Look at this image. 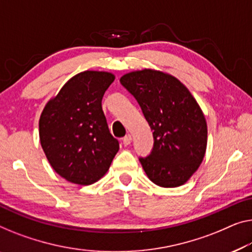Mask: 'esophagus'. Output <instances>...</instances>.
I'll use <instances>...</instances> for the list:
<instances>
[{
	"label": "esophagus",
	"mask_w": 252,
	"mask_h": 252,
	"mask_svg": "<svg viewBox=\"0 0 252 252\" xmlns=\"http://www.w3.org/2000/svg\"><path fill=\"white\" fill-rule=\"evenodd\" d=\"M122 140H123V144H125L126 146H127V145L131 144V141H132V138H131L130 134H126V136L123 138Z\"/></svg>",
	"instance_id": "obj_1"
}]
</instances>
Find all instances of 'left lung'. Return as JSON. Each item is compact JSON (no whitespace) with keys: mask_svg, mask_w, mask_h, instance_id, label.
<instances>
[{"mask_svg":"<svg viewBox=\"0 0 252 252\" xmlns=\"http://www.w3.org/2000/svg\"><path fill=\"white\" fill-rule=\"evenodd\" d=\"M120 82L136 98L154 131L152 152L139 157L146 174L159 187L182 186L206 153L207 123L201 108L182 82L160 71H134Z\"/></svg>","mask_w":252,"mask_h":252,"instance_id":"left-lung-1","label":"left lung"}]
</instances>
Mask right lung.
<instances>
[{
  "label": "right lung",
  "instance_id": "right-lung-1",
  "mask_svg": "<svg viewBox=\"0 0 252 252\" xmlns=\"http://www.w3.org/2000/svg\"><path fill=\"white\" fill-rule=\"evenodd\" d=\"M114 76L78 73L46 104L39 119L40 145L53 170L67 181L88 186L110 168L119 141L112 136L102 99Z\"/></svg>",
  "mask_w": 252,
  "mask_h": 252
}]
</instances>
